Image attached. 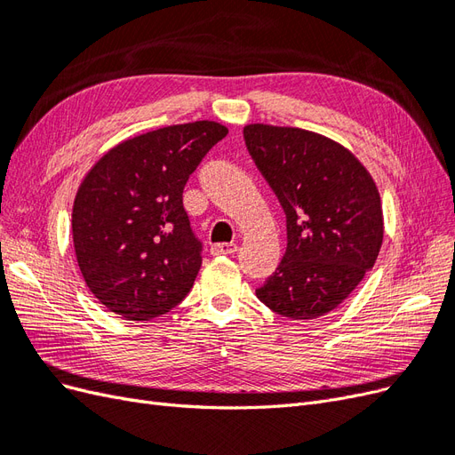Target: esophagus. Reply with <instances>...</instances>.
<instances>
[{"label": "esophagus", "mask_w": 455, "mask_h": 455, "mask_svg": "<svg viewBox=\"0 0 455 455\" xmlns=\"http://www.w3.org/2000/svg\"><path fill=\"white\" fill-rule=\"evenodd\" d=\"M237 252V244L235 243H218L211 246V254L214 256H222V254H235Z\"/></svg>", "instance_id": "esophagus-1"}]
</instances>
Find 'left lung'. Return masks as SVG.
I'll list each match as a JSON object with an SVG mask.
<instances>
[{
	"instance_id": "obj_1",
	"label": "left lung",
	"mask_w": 455,
	"mask_h": 455,
	"mask_svg": "<svg viewBox=\"0 0 455 455\" xmlns=\"http://www.w3.org/2000/svg\"><path fill=\"white\" fill-rule=\"evenodd\" d=\"M243 134L286 214V252L256 296L288 319H316L376 264L383 241L378 188L349 149L323 134L261 123Z\"/></svg>"
}]
</instances>
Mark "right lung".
Masks as SVG:
<instances>
[{
	"mask_svg": "<svg viewBox=\"0 0 455 455\" xmlns=\"http://www.w3.org/2000/svg\"><path fill=\"white\" fill-rule=\"evenodd\" d=\"M226 134L214 121L163 127L117 144L84 178L72 212L76 256L89 291L109 311L149 321L191 291L203 243L182 194Z\"/></svg>",
	"mask_w": 455,
	"mask_h": 455,
	"instance_id": "1",
	"label": "right lung"
}]
</instances>
